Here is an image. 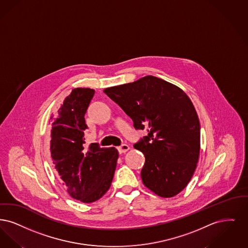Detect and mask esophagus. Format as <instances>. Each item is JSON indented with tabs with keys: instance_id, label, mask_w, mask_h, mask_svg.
<instances>
[{
	"instance_id": "1",
	"label": "esophagus",
	"mask_w": 248,
	"mask_h": 248,
	"mask_svg": "<svg viewBox=\"0 0 248 248\" xmlns=\"http://www.w3.org/2000/svg\"><path fill=\"white\" fill-rule=\"evenodd\" d=\"M129 146L128 144H122V145H120L119 148H118V150H119V153L120 154H123V153H126L127 151H129Z\"/></svg>"
}]
</instances>
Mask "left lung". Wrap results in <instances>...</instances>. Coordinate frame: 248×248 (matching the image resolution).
<instances>
[{
  "label": "left lung",
  "instance_id": "1",
  "mask_svg": "<svg viewBox=\"0 0 248 248\" xmlns=\"http://www.w3.org/2000/svg\"><path fill=\"white\" fill-rule=\"evenodd\" d=\"M148 134L134 144L143 153L142 183L161 197L181 193L191 181L200 153V123L190 98L179 87L154 76L105 89Z\"/></svg>",
  "mask_w": 248,
  "mask_h": 248
}]
</instances>
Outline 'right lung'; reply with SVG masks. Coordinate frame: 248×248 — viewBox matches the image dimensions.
<instances>
[{
	"instance_id": "add662e5",
	"label": "right lung",
	"mask_w": 248,
	"mask_h": 248,
	"mask_svg": "<svg viewBox=\"0 0 248 248\" xmlns=\"http://www.w3.org/2000/svg\"><path fill=\"white\" fill-rule=\"evenodd\" d=\"M94 90L76 88L66 97L57 114L51 118L50 152L53 166L68 194L82 203L100 199L110 188L119 152L85 145V113Z\"/></svg>"
}]
</instances>
